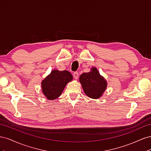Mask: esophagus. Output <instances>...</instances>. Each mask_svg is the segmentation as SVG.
Here are the masks:
<instances>
[{
    "instance_id": "obj_1",
    "label": "esophagus",
    "mask_w": 151,
    "mask_h": 151,
    "mask_svg": "<svg viewBox=\"0 0 151 151\" xmlns=\"http://www.w3.org/2000/svg\"><path fill=\"white\" fill-rule=\"evenodd\" d=\"M73 76H74V77L76 79H78V77H79V73H78V72H74V74H73Z\"/></svg>"
}]
</instances>
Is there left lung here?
I'll use <instances>...</instances> for the list:
<instances>
[{"label":"left lung","mask_w":151,"mask_h":151,"mask_svg":"<svg viewBox=\"0 0 151 151\" xmlns=\"http://www.w3.org/2000/svg\"><path fill=\"white\" fill-rule=\"evenodd\" d=\"M79 81L85 94L92 99L101 97L107 87L106 81L96 67L91 68L89 72L82 74Z\"/></svg>","instance_id":"left-lung-1"}]
</instances>
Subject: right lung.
Listing matches in <instances>:
<instances>
[{"instance_id":"1","label":"right lung","mask_w":151,"mask_h":151,"mask_svg":"<svg viewBox=\"0 0 151 151\" xmlns=\"http://www.w3.org/2000/svg\"><path fill=\"white\" fill-rule=\"evenodd\" d=\"M72 79V75L67 70H53L42 82L43 93L49 100L55 99L60 96L67 84Z\"/></svg>"}]
</instances>
